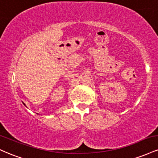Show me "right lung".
Here are the masks:
<instances>
[{"mask_svg": "<svg viewBox=\"0 0 158 158\" xmlns=\"http://www.w3.org/2000/svg\"><path fill=\"white\" fill-rule=\"evenodd\" d=\"M23 105H24V106H26V105H25V104H24V103H23ZM26 107H27V106H26Z\"/></svg>", "mask_w": 158, "mask_h": 158, "instance_id": "add662e5", "label": "right lung"}]
</instances>
